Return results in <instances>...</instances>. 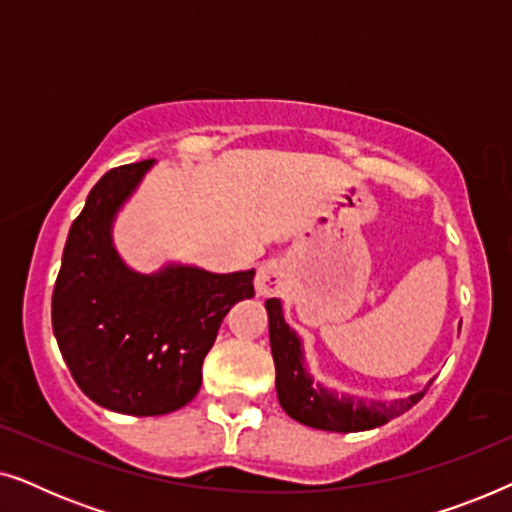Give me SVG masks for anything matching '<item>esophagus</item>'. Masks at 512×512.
Segmentation results:
<instances>
[{"label": "esophagus", "mask_w": 512, "mask_h": 512, "mask_svg": "<svg viewBox=\"0 0 512 512\" xmlns=\"http://www.w3.org/2000/svg\"><path fill=\"white\" fill-rule=\"evenodd\" d=\"M284 265L279 261H265L256 272V293L258 296H275L284 289Z\"/></svg>", "instance_id": "34e87169"}]
</instances>
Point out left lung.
<instances>
[{"mask_svg":"<svg viewBox=\"0 0 512 512\" xmlns=\"http://www.w3.org/2000/svg\"><path fill=\"white\" fill-rule=\"evenodd\" d=\"M265 310L270 319V349L277 370V398L286 415L296 422L335 433L368 431L408 412L426 394L424 389L401 401L382 403L326 389L312 380L305 366L303 342L284 321L282 303L277 298L265 300Z\"/></svg>","mask_w":512,"mask_h":512,"instance_id":"8db88e82","label":"left lung"}]
</instances>
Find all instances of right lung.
Wrapping results in <instances>:
<instances>
[{
  "label": "right lung",
  "instance_id": "obj_1",
  "mask_svg": "<svg viewBox=\"0 0 512 512\" xmlns=\"http://www.w3.org/2000/svg\"><path fill=\"white\" fill-rule=\"evenodd\" d=\"M156 160L109 170L69 228L53 289V333L74 382L102 408L135 417L191 403L230 307L254 296V270L216 275L170 263L142 275L111 240L118 209Z\"/></svg>",
  "mask_w": 512,
  "mask_h": 512
}]
</instances>
